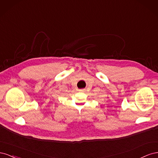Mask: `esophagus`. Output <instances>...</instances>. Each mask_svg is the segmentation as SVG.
I'll list each match as a JSON object with an SVG mask.
<instances>
[{
  "mask_svg": "<svg viewBox=\"0 0 158 158\" xmlns=\"http://www.w3.org/2000/svg\"><path fill=\"white\" fill-rule=\"evenodd\" d=\"M85 91V89H79V92H84Z\"/></svg>",
  "mask_w": 158,
  "mask_h": 158,
  "instance_id": "1",
  "label": "esophagus"
}]
</instances>
